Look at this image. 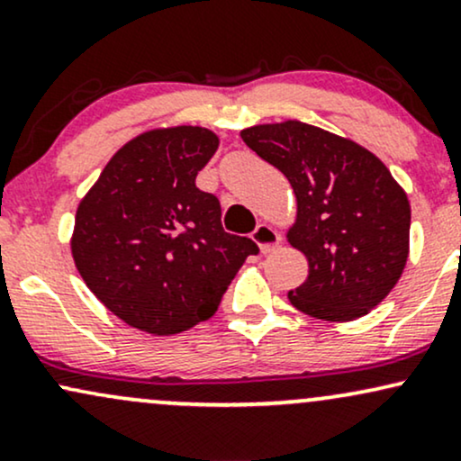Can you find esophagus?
I'll return each instance as SVG.
<instances>
[{
  "label": "esophagus",
  "mask_w": 461,
  "mask_h": 461,
  "mask_svg": "<svg viewBox=\"0 0 461 461\" xmlns=\"http://www.w3.org/2000/svg\"><path fill=\"white\" fill-rule=\"evenodd\" d=\"M251 238L253 242L260 247L262 253H271L273 249L279 247V242H282V236H279L271 225H264V223L256 227V231H253Z\"/></svg>",
  "instance_id": "esophagus-1"
}]
</instances>
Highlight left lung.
I'll return each mask as SVG.
<instances>
[{
  "mask_svg": "<svg viewBox=\"0 0 461 461\" xmlns=\"http://www.w3.org/2000/svg\"><path fill=\"white\" fill-rule=\"evenodd\" d=\"M240 136L297 194L288 240L310 271L288 293L290 303L322 321L368 314L407 262L411 212L403 188L368 149L301 121L256 125Z\"/></svg>",
  "mask_w": 461,
  "mask_h": 461,
  "instance_id": "1",
  "label": "left lung"
}]
</instances>
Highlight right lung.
Wrapping results in <instances>:
<instances>
[{"label": "right lung", "mask_w": 461, "mask_h": 461, "mask_svg": "<svg viewBox=\"0 0 461 461\" xmlns=\"http://www.w3.org/2000/svg\"><path fill=\"white\" fill-rule=\"evenodd\" d=\"M210 130L179 125L130 140L79 201L71 251L93 294L136 330L171 336L208 321L260 249L227 234L221 203L197 188Z\"/></svg>", "instance_id": "1"}]
</instances>
